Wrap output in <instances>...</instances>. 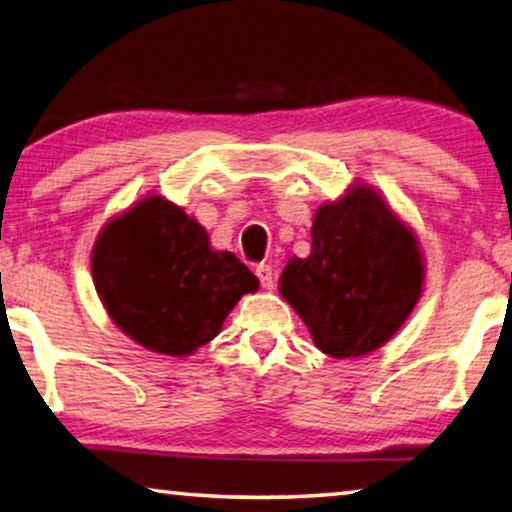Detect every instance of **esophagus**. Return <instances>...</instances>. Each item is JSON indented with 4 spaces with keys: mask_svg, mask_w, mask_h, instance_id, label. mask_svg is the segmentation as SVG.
<instances>
[{
    "mask_svg": "<svg viewBox=\"0 0 512 512\" xmlns=\"http://www.w3.org/2000/svg\"><path fill=\"white\" fill-rule=\"evenodd\" d=\"M255 273H257V278H259V282H262L264 289H273L275 287V275H273V269H271L269 264H259L257 269H255Z\"/></svg>",
    "mask_w": 512,
    "mask_h": 512,
    "instance_id": "1",
    "label": "esophagus"
}]
</instances>
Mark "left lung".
Segmentation results:
<instances>
[{
	"instance_id": "left-lung-1",
	"label": "left lung",
	"mask_w": 512,
	"mask_h": 512,
	"mask_svg": "<svg viewBox=\"0 0 512 512\" xmlns=\"http://www.w3.org/2000/svg\"><path fill=\"white\" fill-rule=\"evenodd\" d=\"M426 266L412 227L380 191L355 182L312 218V253L291 257L280 296L330 358L355 360L387 344L424 291Z\"/></svg>"
}]
</instances>
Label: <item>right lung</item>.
Instances as JSON below:
<instances>
[{
  "mask_svg": "<svg viewBox=\"0 0 512 512\" xmlns=\"http://www.w3.org/2000/svg\"><path fill=\"white\" fill-rule=\"evenodd\" d=\"M91 271L111 321L136 344L170 358L212 342L241 296L259 289L237 255L214 250L205 227L157 193L102 227Z\"/></svg>",
  "mask_w": 512,
  "mask_h": 512,
  "instance_id": "1",
  "label": "right lung"
}]
</instances>
